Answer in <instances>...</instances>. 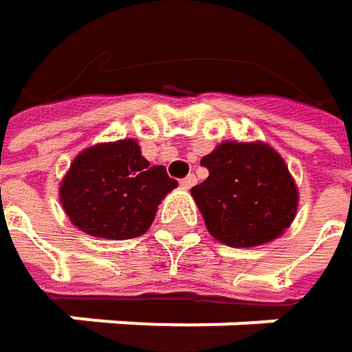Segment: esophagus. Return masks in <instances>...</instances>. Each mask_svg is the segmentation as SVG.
<instances>
[{
	"label": "esophagus",
	"mask_w": 352,
	"mask_h": 352,
	"mask_svg": "<svg viewBox=\"0 0 352 352\" xmlns=\"http://www.w3.org/2000/svg\"><path fill=\"white\" fill-rule=\"evenodd\" d=\"M195 181H197L195 175H187V177H183L179 183H181V187H183V189H189V187H193V185H195Z\"/></svg>",
	"instance_id": "1"
}]
</instances>
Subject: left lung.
<instances>
[{
    "label": "left lung",
    "instance_id": "left-lung-1",
    "mask_svg": "<svg viewBox=\"0 0 352 352\" xmlns=\"http://www.w3.org/2000/svg\"><path fill=\"white\" fill-rule=\"evenodd\" d=\"M210 171L191 187L214 239L228 246H258L294 220L298 189L283 159L267 144L224 142L201 159Z\"/></svg>",
    "mask_w": 352,
    "mask_h": 352
}]
</instances>
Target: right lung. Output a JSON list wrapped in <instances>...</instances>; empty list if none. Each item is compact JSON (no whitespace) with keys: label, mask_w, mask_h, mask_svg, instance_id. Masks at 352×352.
Segmentation results:
<instances>
[{"label":"right lung","mask_w":352,"mask_h":352,"mask_svg":"<svg viewBox=\"0 0 352 352\" xmlns=\"http://www.w3.org/2000/svg\"><path fill=\"white\" fill-rule=\"evenodd\" d=\"M177 187L161 165H151L136 140L83 151L60 185V204L71 222L100 239L126 241L148 230L161 199Z\"/></svg>","instance_id":"right-lung-1"}]
</instances>
